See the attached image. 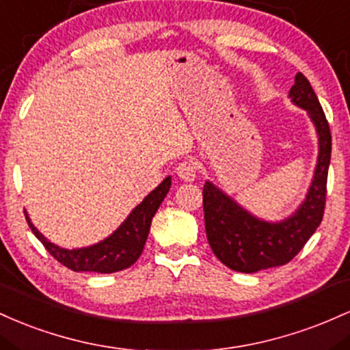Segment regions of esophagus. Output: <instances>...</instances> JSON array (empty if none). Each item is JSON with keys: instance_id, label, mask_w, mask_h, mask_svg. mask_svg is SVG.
I'll list each match as a JSON object with an SVG mask.
<instances>
[{"instance_id": "1", "label": "esophagus", "mask_w": 350, "mask_h": 350, "mask_svg": "<svg viewBox=\"0 0 350 350\" xmlns=\"http://www.w3.org/2000/svg\"><path fill=\"white\" fill-rule=\"evenodd\" d=\"M176 175L182 180H185V182H193L196 178V163L191 162V160H185V162L178 163Z\"/></svg>"}]
</instances>
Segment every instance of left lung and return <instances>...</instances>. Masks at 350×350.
<instances>
[{"mask_svg": "<svg viewBox=\"0 0 350 350\" xmlns=\"http://www.w3.org/2000/svg\"><path fill=\"white\" fill-rule=\"evenodd\" d=\"M289 97L297 107L308 111L319 137V155L312 183L306 200L291 217L276 223L265 221L239 206L211 182L203 187L208 243L223 265L239 273H258L289 262L323 221L332 148L331 129L304 74H296Z\"/></svg>", "mask_w": 350, "mask_h": 350, "instance_id": "obj_1", "label": "left lung"}]
</instances>
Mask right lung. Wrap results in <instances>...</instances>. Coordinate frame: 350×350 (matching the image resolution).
I'll return each mask as SVG.
<instances>
[{
    "label": "right lung",
    "mask_w": 350,
    "mask_h": 350,
    "mask_svg": "<svg viewBox=\"0 0 350 350\" xmlns=\"http://www.w3.org/2000/svg\"><path fill=\"white\" fill-rule=\"evenodd\" d=\"M170 185L172 178L167 176L155 190L145 196L140 205L133 208L127 219L113 231L111 237L97 245L88 246V248H59L39 233L26 215L27 225L39 241L44 245V248L49 251L51 256H54V260H57L66 268L72 271H89V273H117V271L127 269L129 266H132L142 254L148 231H150L152 218L167 196Z\"/></svg>",
    "instance_id": "add662e5"
}]
</instances>
